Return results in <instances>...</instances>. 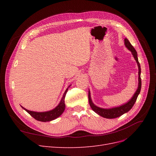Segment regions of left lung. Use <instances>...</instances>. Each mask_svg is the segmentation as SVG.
I'll use <instances>...</instances> for the list:
<instances>
[{"label":"left lung","mask_w":156,"mask_h":156,"mask_svg":"<svg viewBox=\"0 0 156 156\" xmlns=\"http://www.w3.org/2000/svg\"><path fill=\"white\" fill-rule=\"evenodd\" d=\"M124 41H125L124 43H125L126 47L129 50H130L131 51L132 55H133L134 58L135 59L136 62V63H137V65H138V67H139V87H138L137 90H136V92L135 93L134 96L131 99L130 101H129L127 103H126V104L122 105L120 107H115L112 108H108V109L100 108L94 105L92 103V100L90 98V92H88L89 104H90V105L92 109L94 112H96L97 114L100 115L101 116L105 118V119H115V118L119 117V116H122V115H124V113L128 112L134 105L136 99H137L138 95L140 92V89H141L140 72H141V71H140V64H139V60H138V58H137V53H136V51L135 49V48H133V46L131 44V43L126 38L124 40Z\"/></svg>","instance_id":"obj_1"}]
</instances>
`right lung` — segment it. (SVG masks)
<instances>
[{
	"instance_id": "right-lung-1",
	"label": "right lung",
	"mask_w": 156,
	"mask_h": 156,
	"mask_svg": "<svg viewBox=\"0 0 156 156\" xmlns=\"http://www.w3.org/2000/svg\"><path fill=\"white\" fill-rule=\"evenodd\" d=\"M68 88L66 90V91L64 94V95L62 98V100H61L60 103L54 109L48 112H34V111H30L26 109L24 107H23V109H25L29 114L32 116L34 119H35L37 121H40V122H49L53 120L56 118L60 116L62 114V112H64L65 109V96L66 94L67 93Z\"/></svg>"
}]
</instances>
